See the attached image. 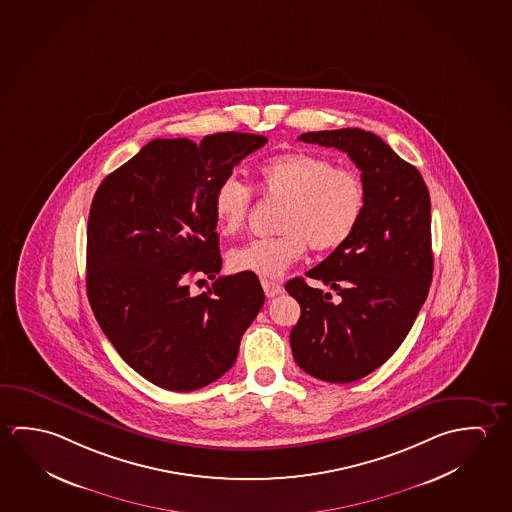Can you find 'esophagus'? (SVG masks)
Masks as SVG:
<instances>
[{
	"label": "esophagus",
	"mask_w": 512,
	"mask_h": 512,
	"mask_svg": "<svg viewBox=\"0 0 512 512\" xmlns=\"http://www.w3.org/2000/svg\"><path fill=\"white\" fill-rule=\"evenodd\" d=\"M262 289H264V293H266L268 298H275V296L284 291V287L278 284V282H273V280H262Z\"/></svg>",
	"instance_id": "esophagus-1"
}]
</instances>
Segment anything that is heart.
Masks as SVG:
<instances>
[{
	"label": "heart",
	"instance_id": "1",
	"mask_svg": "<svg viewBox=\"0 0 512 512\" xmlns=\"http://www.w3.org/2000/svg\"><path fill=\"white\" fill-rule=\"evenodd\" d=\"M260 189L266 198L282 200L277 228L280 234L253 239L228 253L235 271L262 278L282 277L302 259L307 248L334 252L352 237L364 210V187L353 169L337 168L332 160L291 151L266 160L259 168ZM214 216L221 234L241 232L252 207V189L235 175L219 182Z\"/></svg>",
	"mask_w": 512,
	"mask_h": 512
}]
</instances>
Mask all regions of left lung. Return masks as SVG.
I'll list each match as a JSON object with an SVG mask.
<instances>
[{"instance_id":"1","label":"left lung","mask_w":512,"mask_h":512,"mask_svg":"<svg viewBox=\"0 0 512 512\" xmlns=\"http://www.w3.org/2000/svg\"><path fill=\"white\" fill-rule=\"evenodd\" d=\"M303 143L348 153L361 169L364 210L352 237L285 291L300 303L291 330L296 364L312 377L348 384L380 368L409 334L427 300L434 257L430 194L423 176L378 135L361 128L307 132Z\"/></svg>"}]
</instances>
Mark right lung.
I'll use <instances>...</instances> for the list:
<instances>
[{
  "mask_svg": "<svg viewBox=\"0 0 512 512\" xmlns=\"http://www.w3.org/2000/svg\"><path fill=\"white\" fill-rule=\"evenodd\" d=\"M268 139L221 132L155 139L110 173L87 223V296L121 359L175 393L209 386L234 366L246 328L264 305L253 273L218 277L214 191ZM209 276L207 294L188 280ZM200 282V280H198Z\"/></svg>",
  "mask_w": 512,
  "mask_h": 512,
  "instance_id": "right-lung-1",
  "label": "right lung"
}]
</instances>
